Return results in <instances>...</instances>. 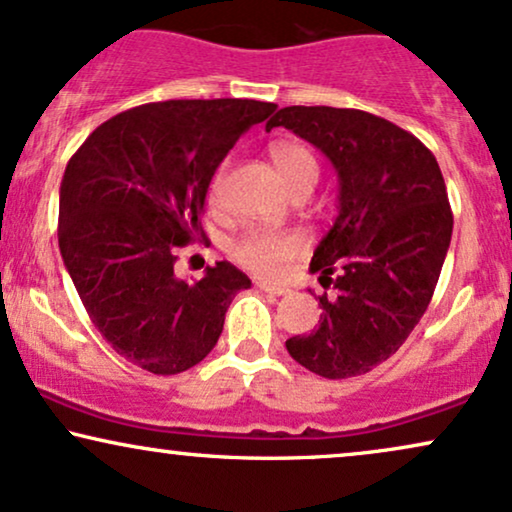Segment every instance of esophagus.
<instances>
[{
  "instance_id": "esophagus-1",
  "label": "esophagus",
  "mask_w": 512,
  "mask_h": 512,
  "mask_svg": "<svg viewBox=\"0 0 512 512\" xmlns=\"http://www.w3.org/2000/svg\"><path fill=\"white\" fill-rule=\"evenodd\" d=\"M256 287L261 289V292L270 294V296H287V294H289V289H287V287H277V285H270V282H266V280H258V282H256Z\"/></svg>"
}]
</instances>
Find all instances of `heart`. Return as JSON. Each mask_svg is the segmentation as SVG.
Returning <instances> with one entry per match:
<instances>
[{"instance_id":"1","label":"heart","mask_w":512,"mask_h":512,"mask_svg":"<svg viewBox=\"0 0 512 512\" xmlns=\"http://www.w3.org/2000/svg\"><path fill=\"white\" fill-rule=\"evenodd\" d=\"M270 161H273L275 173L280 175L282 185L289 192L301 185H315L318 180V161L313 151L301 142L282 140L270 147ZM220 180L223 173H218L211 182V201L218 199ZM232 258L246 270L258 275H280L289 258H294L299 251V239L287 232H261L249 230L232 244Z\"/></svg>"}]
</instances>
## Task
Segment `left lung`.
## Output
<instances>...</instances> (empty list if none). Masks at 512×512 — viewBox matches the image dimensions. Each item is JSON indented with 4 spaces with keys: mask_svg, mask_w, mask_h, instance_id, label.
<instances>
[{
    "mask_svg": "<svg viewBox=\"0 0 512 512\" xmlns=\"http://www.w3.org/2000/svg\"><path fill=\"white\" fill-rule=\"evenodd\" d=\"M280 125L323 151L339 178V213L311 261L334 294L318 296V330L287 339V351L327 380L365 375L399 351L437 287L453 232L439 163L368 111L285 106L266 130Z\"/></svg>",
    "mask_w": 512,
    "mask_h": 512,
    "instance_id": "1",
    "label": "left lung"
}]
</instances>
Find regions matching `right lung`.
Masks as SVG:
<instances>
[{"instance_id": "obj_1", "label": "right lung", "mask_w": 512, "mask_h": 512, "mask_svg": "<svg viewBox=\"0 0 512 512\" xmlns=\"http://www.w3.org/2000/svg\"><path fill=\"white\" fill-rule=\"evenodd\" d=\"M277 109L254 99H170L99 125L68 161L59 249L92 325L125 361L178 375L216 346L251 280L218 261L197 282L175 251L204 237L213 173L251 125Z\"/></svg>"}]
</instances>
